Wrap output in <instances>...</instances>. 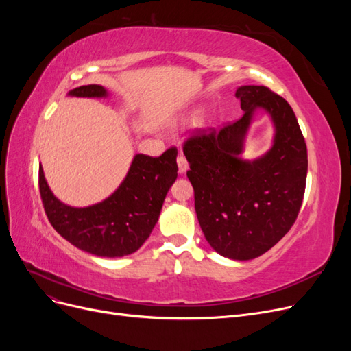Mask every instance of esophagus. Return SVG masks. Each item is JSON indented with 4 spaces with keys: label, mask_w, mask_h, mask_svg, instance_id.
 <instances>
[{
    "label": "esophagus",
    "mask_w": 351,
    "mask_h": 351,
    "mask_svg": "<svg viewBox=\"0 0 351 351\" xmlns=\"http://www.w3.org/2000/svg\"><path fill=\"white\" fill-rule=\"evenodd\" d=\"M177 164H178V173L180 174H184L187 169H189V162H187V159H186V156L183 154H178Z\"/></svg>",
    "instance_id": "1"
}]
</instances>
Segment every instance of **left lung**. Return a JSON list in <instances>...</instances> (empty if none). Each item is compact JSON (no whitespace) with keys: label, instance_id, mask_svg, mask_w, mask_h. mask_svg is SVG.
Listing matches in <instances>:
<instances>
[{"label":"left lung","instance_id":"8db88e82","mask_svg":"<svg viewBox=\"0 0 351 351\" xmlns=\"http://www.w3.org/2000/svg\"><path fill=\"white\" fill-rule=\"evenodd\" d=\"M244 111L219 129H196L184 141L195 190V209L205 239L230 259L249 261L275 246L300 212L306 189L307 149L293 108L267 86H241ZM270 112L276 139L254 162L239 159L254 110Z\"/></svg>","mask_w":351,"mask_h":351}]
</instances>
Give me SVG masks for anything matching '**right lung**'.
I'll return each mask as SVG.
<instances>
[{"instance_id":"add662e5","label":"right lung","mask_w":351,"mask_h":351,"mask_svg":"<svg viewBox=\"0 0 351 351\" xmlns=\"http://www.w3.org/2000/svg\"><path fill=\"white\" fill-rule=\"evenodd\" d=\"M69 95L101 98L107 90L88 84ZM177 171L174 149L155 158L137 154L124 182L110 197L88 208H73L52 195L39 167V192L45 214L60 236L97 256L120 258L136 252L149 237Z\"/></svg>"}]
</instances>
